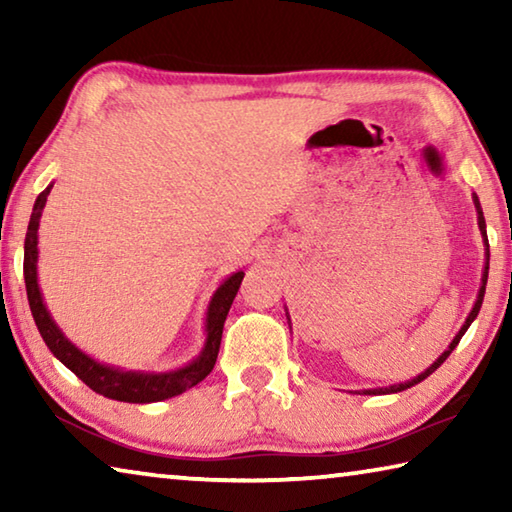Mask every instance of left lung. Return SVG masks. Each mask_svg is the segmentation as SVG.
<instances>
[{
  "label": "left lung",
  "instance_id": "left-lung-1",
  "mask_svg": "<svg viewBox=\"0 0 512 512\" xmlns=\"http://www.w3.org/2000/svg\"><path fill=\"white\" fill-rule=\"evenodd\" d=\"M472 201H474V207H476V219H479V230H481V237H483V244H485V266H483V275H481V289H479V296H476V302L470 314H467L463 327L458 329V334L454 336V341L449 343V348L440 354V357L431 363V366L420 372L418 377H413L409 381H402V384H393V386H381V388H366V391H357L361 395H388V393H400V391H406V388H411L415 384H420L422 379H427L433 370H438L440 366H443V361L452 354V350L458 345V341L463 339V334L467 332V327H470L474 323V318L479 316V309H481V302H483V296H485V284H488V268H490V250H488V235H485V219H483V210H481V203H479V196L472 194Z\"/></svg>",
  "mask_w": 512,
  "mask_h": 512
}]
</instances>
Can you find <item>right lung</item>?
<instances>
[{"label": "right lung", "instance_id": "1", "mask_svg": "<svg viewBox=\"0 0 512 512\" xmlns=\"http://www.w3.org/2000/svg\"><path fill=\"white\" fill-rule=\"evenodd\" d=\"M51 183L45 192L36 198L33 205L31 221L27 228V239H24V282H27V298L33 320H36L38 332L42 341L47 343L51 354L67 366L69 370L79 377L83 384H88L94 393L117 402H131V404H149V402H162L169 397H176L180 393L189 391L196 386L198 381H203L210 375L216 357H219L221 348V334L223 323L228 318V311L232 300H235L239 284L244 280V271L232 273L221 282V287L214 291V296L207 305L205 314V343L203 350L198 352V357L192 359L183 368L169 370V372H144V370H124L117 366H108L92 359L90 354H85L81 348L67 339L63 329L56 325V320L51 318L49 309L42 298L40 284H38V228H40V216L45 210L47 196L51 192Z\"/></svg>", "mask_w": 512, "mask_h": 512}]
</instances>
